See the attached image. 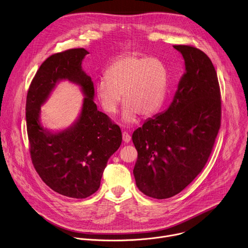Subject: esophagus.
Wrapping results in <instances>:
<instances>
[{"label": "esophagus", "mask_w": 248, "mask_h": 248, "mask_svg": "<svg viewBox=\"0 0 248 248\" xmlns=\"http://www.w3.org/2000/svg\"><path fill=\"white\" fill-rule=\"evenodd\" d=\"M123 140H124V143H129L130 140H131L130 135H129L126 131H124V132H123Z\"/></svg>", "instance_id": "esophagus-1"}]
</instances>
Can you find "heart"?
<instances>
[{"label":"heart","instance_id":"obj_1","mask_svg":"<svg viewBox=\"0 0 248 248\" xmlns=\"http://www.w3.org/2000/svg\"><path fill=\"white\" fill-rule=\"evenodd\" d=\"M95 87L97 99L109 115L124 104L123 122L132 124L138 115L149 118L156 114L168 97L169 72L160 59L132 53L114 61Z\"/></svg>","mask_w":248,"mask_h":248}]
</instances>
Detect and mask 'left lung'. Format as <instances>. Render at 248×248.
<instances>
[{
	"label": "left lung",
	"mask_w": 248,
	"mask_h": 248,
	"mask_svg": "<svg viewBox=\"0 0 248 248\" xmlns=\"http://www.w3.org/2000/svg\"><path fill=\"white\" fill-rule=\"evenodd\" d=\"M173 47L185 62L174 98L132 134L138 153L136 186L157 200L177 195L202 170L221 123L220 88L211 60L197 47Z\"/></svg>",
	"instance_id": "left-lung-1"
}]
</instances>
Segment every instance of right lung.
I'll list each match as a JSON object with an SVG mask.
<instances>
[{"label": "right lung", "instance_id": "right-lung-1", "mask_svg": "<svg viewBox=\"0 0 248 248\" xmlns=\"http://www.w3.org/2000/svg\"><path fill=\"white\" fill-rule=\"evenodd\" d=\"M90 52L73 48L49 56L37 71L28 91L26 124L34 168L54 192L85 199L100 187L110 156L122 144V131L97 110L92 78L81 63ZM62 80L78 85L84 99L75 122L62 131H50L40 122V107Z\"/></svg>", "mask_w": 248, "mask_h": 248}]
</instances>
